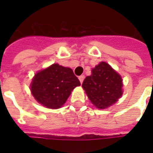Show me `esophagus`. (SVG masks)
Returning <instances> with one entry per match:
<instances>
[{"instance_id":"esophagus-1","label":"esophagus","mask_w":153,"mask_h":153,"mask_svg":"<svg viewBox=\"0 0 153 153\" xmlns=\"http://www.w3.org/2000/svg\"><path fill=\"white\" fill-rule=\"evenodd\" d=\"M84 79H85V76H84V75H80V76L79 77V81H80V82H81V83H82V82H83Z\"/></svg>"}]
</instances>
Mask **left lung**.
<instances>
[{
  "label": "left lung",
  "mask_w": 153,
  "mask_h": 153,
  "mask_svg": "<svg viewBox=\"0 0 153 153\" xmlns=\"http://www.w3.org/2000/svg\"><path fill=\"white\" fill-rule=\"evenodd\" d=\"M91 73V75L84 79L82 86L96 108L106 109L123 94L121 75L105 62L97 65Z\"/></svg>",
  "instance_id": "obj_1"
}]
</instances>
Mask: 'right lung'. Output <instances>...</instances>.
I'll list each match as a JSON object with an SVG mask.
<instances>
[{
    "label": "right lung",
    "mask_w": 153,
    "mask_h": 153,
    "mask_svg": "<svg viewBox=\"0 0 153 153\" xmlns=\"http://www.w3.org/2000/svg\"><path fill=\"white\" fill-rule=\"evenodd\" d=\"M80 82L69 67L54 63L37 72L31 83L35 99L48 109H59L64 104Z\"/></svg>",
    "instance_id": "add662e5"
}]
</instances>
